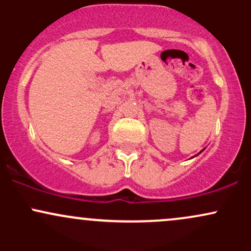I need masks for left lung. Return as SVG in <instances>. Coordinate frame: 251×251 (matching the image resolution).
Returning a JSON list of instances; mask_svg holds the SVG:
<instances>
[{
    "label": "left lung",
    "instance_id": "8db88e82",
    "mask_svg": "<svg viewBox=\"0 0 251 251\" xmlns=\"http://www.w3.org/2000/svg\"><path fill=\"white\" fill-rule=\"evenodd\" d=\"M200 153H201V152H200Z\"/></svg>",
    "mask_w": 251,
    "mask_h": 251
}]
</instances>
